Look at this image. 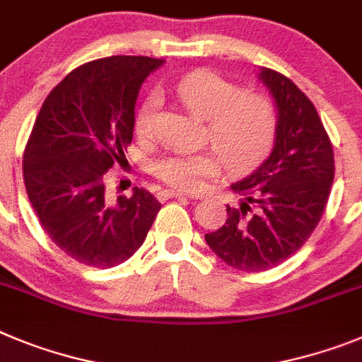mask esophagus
<instances>
[{
	"label": "esophagus",
	"mask_w": 362,
	"mask_h": 362,
	"mask_svg": "<svg viewBox=\"0 0 362 362\" xmlns=\"http://www.w3.org/2000/svg\"><path fill=\"white\" fill-rule=\"evenodd\" d=\"M160 194V199L162 200H165V199H185V197H189V194H185V193H182V191H175V189H165V191H162V193H158Z\"/></svg>",
	"instance_id": "1"
}]
</instances>
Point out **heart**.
I'll return each instance as SVG.
<instances>
[{
    "instance_id": "1",
    "label": "heart",
    "mask_w": 362,
    "mask_h": 362,
    "mask_svg": "<svg viewBox=\"0 0 362 362\" xmlns=\"http://www.w3.org/2000/svg\"><path fill=\"white\" fill-rule=\"evenodd\" d=\"M178 100L207 122L206 142L215 151H173L153 163V173L169 187L199 191L206 180L218 177L222 162L231 173H246L259 165L276 136L275 103L260 93L242 90L237 83L213 71H194L175 86ZM158 93L147 94L134 118L140 136H149L158 115Z\"/></svg>"
}]
</instances>
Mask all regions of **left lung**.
Masks as SVG:
<instances>
[{
    "instance_id": "obj_1",
    "label": "left lung",
    "mask_w": 362,
    "mask_h": 362,
    "mask_svg": "<svg viewBox=\"0 0 362 362\" xmlns=\"http://www.w3.org/2000/svg\"><path fill=\"white\" fill-rule=\"evenodd\" d=\"M260 80L276 105L275 146L257 171L231 185L240 206H228L226 224L206 235L213 253L240 272H266L300 250L320 222L335 175L312 100L273 69H262Z\"/></svg>"
}]
</instances>
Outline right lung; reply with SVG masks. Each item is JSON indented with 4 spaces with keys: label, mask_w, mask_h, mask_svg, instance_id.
<instances>
[{
    "label": "right lung",
    "mask_w": 362,
    "mask_h": 362,
    "mask_svg": "<svg viewBox=\"0 0 362 362\" xmlns=\"http://www.w3.org/2000/svg\"><path fill=\"white\" fill-rule=\"evenodd\" d=\"M163 59L109 56L80 65L43 102L23 153L30 206L50 240L78 262L115 268L142 246L162 204L146 189L105 197V175L127 162L134 103Z\"/></svg>",
    "instance_id": "add662e5"
}]
</instances>
